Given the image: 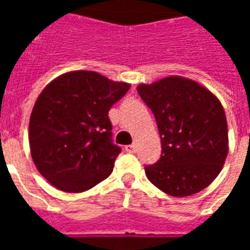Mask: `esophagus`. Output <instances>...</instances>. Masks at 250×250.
Returning <instances> with one entry per match:
<instances>
[{
    "instance_id": "34e87169",
    "label": "esophagus",
    "mask_w": 250,
    "mask_h": 250,
    "mask_svg": "<svg viewBox=\"0 0 250 250\" xmlns=\"http://www.w3.org/2000/svg\"><path fill=\"white\" fill-rule=\"evenodd\" d=\"M135 148H136L135 145H127V146L125 147V150L127 152H135Z\"/></svg>"
}]
</instances>
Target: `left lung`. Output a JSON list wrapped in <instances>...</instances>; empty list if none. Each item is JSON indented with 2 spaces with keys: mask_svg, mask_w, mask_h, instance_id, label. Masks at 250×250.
I'll return each instance as SVG.
<instances>
[{
  "mask_svg": "<svg viewBox=\"0 0 250 250\" xmlns=\"http://www.w3.org/2000/svg\"><path fill=\"white\" fill-rule=\"evenodd\" d=\"M136 89L155 116L162 142L161 159L145 168L147 178L173 197H188L208 188L229 151L220 100L199 83L182 76L139 84Z\"/></svg>",
  "mask_w": 250,
  "mask_h": 250,
  "instance_id": "8db88e82",
  "label": "left lung"
}]
</instances>
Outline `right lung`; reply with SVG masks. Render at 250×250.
<instances>
[{
  "label": "right lung",
  "instance_id": "obj_1",
  "mask_svg": "<svg viewBox=\"0 0 250 250\" xmlns=\"http://www.w3.org/2000/svg\"><path fill=\"white\" fill-rule=\"evenodd\" d=\"M130 87L98 72L71 71L41 91L30 114L29 146L49 184L82 193L112 173L120 147L111 141L108 111Z\"/></svg>",
  "mask_w": 250,
  "mask_h": 250
}]
</instances>
